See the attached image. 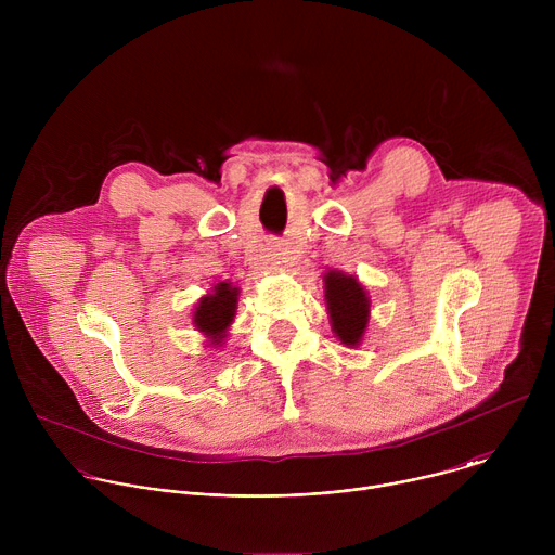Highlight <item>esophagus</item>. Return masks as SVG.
Instances as JSON below:
<instances>
[{"label":"esophagus","instance_id":"1","mask_svg":"<svg viewBox=\"0 0 555 555\" xmlns=\"http://www.w3.org/2000/svg\"><path fill=\"white\" fill-rule=\"evenodd\" d=\"M268 257H270V261H274L276 266L281 263V250H279V246H270L268 248Z\"/></svg>","mask_w":555,"mask_h":555}]
</instances>
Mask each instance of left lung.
I'll list each match as a JSON object with an SVG mask.
<instances>
[{"label":"left lung","instance_id":"8db88e82","mask_svg":"<svg viewBox=\"0 0 555 555\" xmlns=\"http://www.w3.org/2000/svg\"><path fill=\"white\" fill-rule=\"evenodd\" d=\"M323 283L334 336L345 347H360L371 319V298L366 287L358 276L340 270H327Z\"/></svg>","mask_w":555,"mask_h":555}]
</instances>
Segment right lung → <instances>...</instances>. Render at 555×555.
Wrapping results in <instances>:
<instances>
[{
	"mask_svg": "<svg viewBox=\"0 0 555 555\" xmlns=\"http://www.w3.org/2000/svg\"><path fill=\"white\" fill-rule=\"evenodd\" d=\"M240 292L242 289L230 281H219L195 302L191 323L206 338V347L219 349L225 345L230 325L236 315Z\"/></svg>",
	"mask_w": 555,
	"mask_h": 555,
	"instance_id": "1",
	"label": "right lung"
}]
</instances>
